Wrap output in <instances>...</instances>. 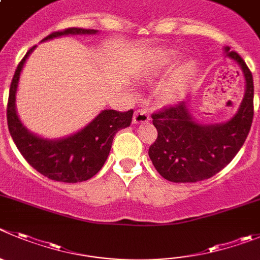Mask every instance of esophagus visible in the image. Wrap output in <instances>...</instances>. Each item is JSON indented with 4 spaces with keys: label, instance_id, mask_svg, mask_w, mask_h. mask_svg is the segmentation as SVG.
I'll use <instances>...</instances> for the list:
<instances>
[{
    "label": "esophagus",
    "instance_id": "obj_1",
    "mask_svg": "<svg viewBox=\"0 0 260 260\" xmlns=\"http://www.w3.org/2000/svg\"><path fill=\"white\" fill-rule=\"evenodd\" d=\"M134 123L139 125V123H146L149 121V113L146 109H137L134 113V118H133Z\"/></svg>",
    "mask_w": 260,
    "mask_h": 260
}]
</instances>
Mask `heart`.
<instances>
[{
	"label": "heart",
	"instance_id": "b5f03b06",
	"mask_svg": "<svg viewBox=\"0 0 260 260\" xmlns=\"http://www.w3.org/2000/svg\"><path fill=\"white\" fill-rule=\"evenodd\" d=\"M194 64L192 61H188V63L183 64L180 68H178L175 71V73L171 77L170 82L168 83V92L170 95H177L178 92L182 91L184 89V86L189 81L190 76L193 73Z\"/></svg>",
	"mask_w": 260,
	"mask_h": 260
}]
</instances>
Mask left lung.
<instances>
[{"label":"left lung","instance_id":"8db88e82","mask_svg":"<svg viewBox=\"0 0 260 260\" xmlns=\"http://www.w3.org/2000/svg\"><path fill=\"white\" fill-rule=\"evenodd\" d=\"M224 51L239 63L246 82L244 99L232 118L222 123H200L185 102L152 114L158 134L148 154L166 180L194 183L209 179L232 161L246 140L254 116L253 75L237 52L230 47Z\"/></svg>","mask_w":260,"mask_h":260}]
</instances>
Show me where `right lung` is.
<instances>
[{"label": "right lung", "mask_w": 260, "mask_h": 260, "mask_svg": "<svg viewBox=\"0 0 260 260\" xmlns=\"http://www.w3.org/2000/svg\"><path fill=\"white\" fill-rule=\"evenodd\" d=\"M95 33H98L96 29L68 28L51 33L41 42L60 36ZM35 49L36 46H33L28 50L11 81L7 103V125L11 138L25 161L49 179L64 183H77L90 179L103 168L116 133L130 126L134 111L130 109L127 112H118L114 109H104L85 127L61 139H46L30 133L21 123L16 113L15 102L21 70Z\"/></svg>", "instance_id": "obj_1"}]
</instances>
